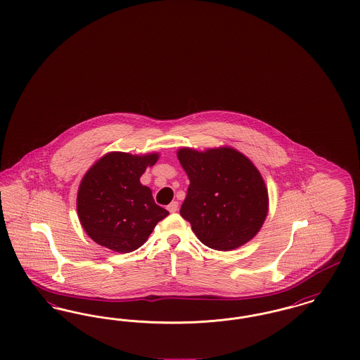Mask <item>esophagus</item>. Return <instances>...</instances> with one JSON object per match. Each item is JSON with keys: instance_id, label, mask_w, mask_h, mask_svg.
Listing matches in <instances>:
<instances>
[{"instance_id": "1", "label": "esophagus", "mask_w": 360, "mask_h": 360, "mask_svg": "<svg viewBox=\"0 0 360 360\" xmlns=\"http://www.w3.org/2000/svg\"><path fill=\"white\" fill-rule=\"evenodd\" d=\"M178 206H179V204H178L176 201H172V204L167 206V210H169L170 213H175V212L178 210Z\"/></svg>"}]
</instances>
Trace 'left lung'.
Returning a JSON list of instances; mask_svg holds the SVG:
<instances>
[{"instance_id":"left-lung-1","label":"left lung","mask_w":360,"mask_h":360,"mask_svg":"<svg viewBox=\"0 0 360 360\" xmlns=\"http://www.w3.org/2000/svg\"><path fill=\"white\" fill-rule=\"evenodd\" d=\"M176 156L190 179L181 216L200 241L231 251L252 239L269 210L267 188L252 162L229 147L181 148Z\"/></svg>"}]
</instances>
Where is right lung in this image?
Listing matches in <instances>:
<instances>
[{"label": "right lung", "mask_w": 360, "mask_h": 360, "mask_svg": "<svg viewBox=\"0 0 360 360\" xmlns=\"http://www.w3.org/2000/svg\"><path fill=\"white\" fill-rule=\"evenodd\" d=\"M159 155L109 153L82 178L77 195L78 217L97 244L127 254L141 247L169 212L156 205L151 188L140 184Z\"/></svg>", "instance_id": "1"}]
</instances>
